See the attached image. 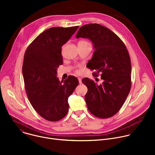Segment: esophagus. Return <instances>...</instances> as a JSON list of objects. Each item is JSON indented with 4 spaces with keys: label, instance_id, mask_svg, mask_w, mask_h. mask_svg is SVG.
<instances>
[{
    "label": "esophagus",
    "instance_id": "34e87169",
    "mask_svg": "<svg viewBox=\"0 0 155 155\" xmlns=\"http://www.w3.org/2000/svg\"><path fill=\"white\" fill-rule=\"evenodd\" d=\"M78 80L79 83H80V84H81V83H82V81H81V77H78Z\"/></svg>",
    "mask_w": 155,
    "mask_h": 155
}]
</instances>
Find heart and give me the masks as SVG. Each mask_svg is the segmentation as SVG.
Here are the masks:
<instances>
[{
	"label": "heart",
	"instance_id": "1",
	"mask_svg": "<svg viewBox=\"0 0 155 155\" xmlns=\"http://www.w3.org/2000/svg\"><path fill=\"white\" fill-rule=\"evenodd\" d=\"M80 42H81V43H86V44H90L89 42H87V41H81Z\"/></svg>",
	"mask_w": 155,
	"mask_h": 155
}]
</instances>
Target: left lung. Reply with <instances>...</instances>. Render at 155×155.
<instances>
[{
  "label": "left lung",
  "mask_w": 155,
  "mask_h": 155,
  "mask_svg": "<svg viewBox=\"0 0 155 155\" xmlns=\"http://www.w3.org/2000/svg\"><path fill=\"white\" fill-rule=\"evenodd\" d=\"M77 38H87L95 51L87 68L101 74L103 82L97 85L88 78L82 80L87 87L85 101L87 109L95 117L108 118L115 115L124 104L131 87L130 59L123 41L114 32L94 23L81 26Z\"/></svg>",
  "instance_id": "obj_1"
}]
</instances>
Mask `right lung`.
Listing matches in <instances>:
<instances>
[{"label":"right lung","instance_id":"1","mask_svg":"<svg viewBox=\"0 0 155 155\" xmlns=\"http://www.w3.org/2000/svg\"><path fill=\"white\" fill-rule=\"evenodd\" d=\"M78 26L51 28L38 35L27 48L23 75L28 98L35 111L44 119L57 121L69 111L68 97L78 84L70 75L64 82L56 77V69L62 64V47Z\"/></svg>","mask_w":155,"mask_h":155}]
</instances>
